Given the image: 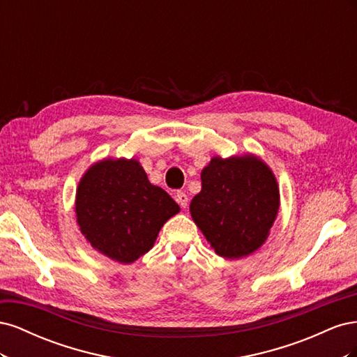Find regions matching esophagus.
Here are the masks:
<instances>
[{"label": "esophagus", "instance_id": "1", "mask_svg": "<svg viewBox=\"0 0 357 357\" xmlns=\"http://www.w3.org/2000/svg\"><path fill=\"white\" fill-rule=\"evenodd\" d=\"M176 201L180 204L181 208H186L188 207L189 199H188V195H186L185 192H177L176 193Z\"/></svg>", "mask_w": 357, "mask_h": 357}]
</instances>
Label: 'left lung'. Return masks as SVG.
I'll use <instances>...</instances> for the list:
<instances>
[{
	"label": "left lung",
	"instance_id": "left-lung-1",
	"mask_svg": "<svg viewBox=\"0 0 357 357\" xmlns=\"http://www.w3.org/2000/svg\"><path fill=\"white\" fill-rule=\"evenodd\" d=\"M278 208L274 172L253 153L213 156L201 171V192L189 207L215 255L225 259H240L262 247Z\"/></svg>",
	"mask_w": 357,
	"mask_h": 357
}]
</instances>
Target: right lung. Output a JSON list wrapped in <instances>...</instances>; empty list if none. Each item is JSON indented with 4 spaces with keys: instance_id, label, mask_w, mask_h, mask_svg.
<instances>
[{
    "instance_id": "1",
    "label": "right lung",
    "mask_w": 357,
    "mask_h": 357,
    "mask_svg": "<svg viewBox=\"0 0 357 357\" xmlns=\"http://www.w3.org/2000/svg\"><path fill=\"white\" fill-rule=\"evenodd\" d=\"M74 211L96 252L129 265L153 247L160 228L180 207L149 181L138 159L104 158L82 176Z\"/></svg>"
}]
</instances>
